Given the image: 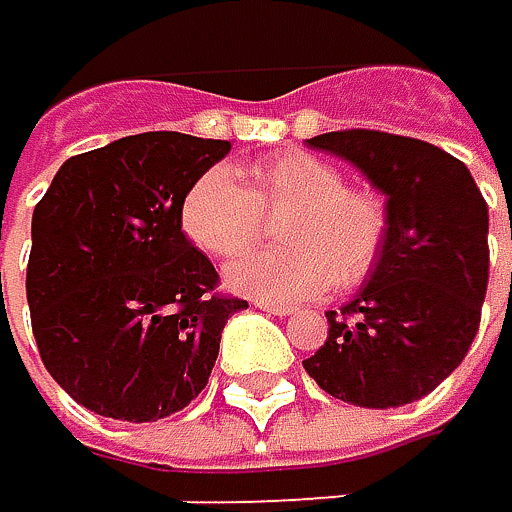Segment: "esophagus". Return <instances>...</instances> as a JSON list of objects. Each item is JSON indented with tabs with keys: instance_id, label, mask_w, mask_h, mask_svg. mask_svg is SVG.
I'll return each mask as SVG.
<instances>
[{
	"instance_id": "1",
	"label": "esophagus",
	"mask_w": 512,
	"mask_h": 512,
	"mask_svg": "<svg viewBox=\"0 0 512 512\" xmlns=\"http://www.w3.org/2000/svg\"><path fill=\"white\" fill-rule=\"evenodd\" d=\"M262 310H268V313H274V316H292L295 313V307L292 304H274V301H256Z\"/></svg>"
}]
</instances>
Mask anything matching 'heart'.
I'll list each match as a JSON object with an SVG mask.
<instances>
[{
	"instance_id": "heart-1",
	"label": "heart",
	"mask_w": 512,
	"mask_h": 512,
	"mask_svg": "<svg viewBox=\"0 0 512 512\" xmlns=\"http://www.w3.org/2000/svg\"><path fill=\"white\" fill-rule=\"evenodd\" d=\"M217 165L199 174L180 199V229L217 259L247 253L265 229L262 214L289 211L280 241L226 271L229 289L256 301H301L329 286L359 283L386 238V211L368 189L344 186L341 168L307 150L262 156L241 171Z\"/></svg>"
}]
</instances>
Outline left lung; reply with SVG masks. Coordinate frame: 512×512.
I'll return each instance as SVG.
<instances>
[{
  "instance_id": "left-lung-1",
  "label": "left lung",
  "mask_w": 512,
  "mask_h": 512,
  "mask_svg": "<svg viewBox=\"0 0 512 512\" xmlns=\"http://www.w3.org/2000/svg\"><path fill=\"white\" fill-rule=\"evenodd\" d=\"M356 165L386 196V238L365 286L329 310V338L304 371L356 407H401L450 377L480 329L489 208L465 162L374 129L307 141Z\"/></svg>"
}]
</instances>
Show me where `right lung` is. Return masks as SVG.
Wrapping results in <instances>:
<instances>
[{"label":"right lung","instance_id":"add662e5","mask_svg":"<svg viewBox=\"0 0 512 512\" xmlns=\"http://www.w3.org/2000/svg\"><path fill=\"white\" fill-rule=\"evenodd\" d=\"M229 150L180 132L129 135L66 159L35 205L32 335L87 410L156 422L208 386L226 319L247 301L214 292L211 259L180 232V199Z\"/></svg>","mask_w":512,"mask_h":512}]
</instances>
